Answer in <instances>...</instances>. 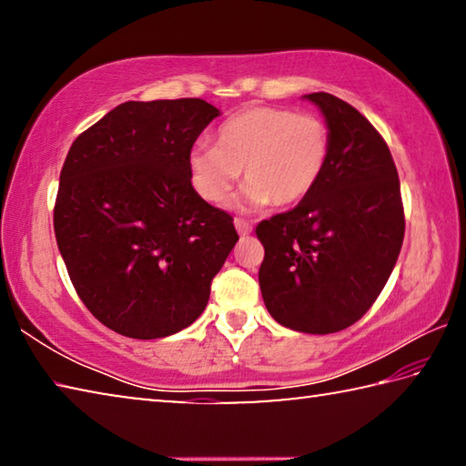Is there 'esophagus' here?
I'll return each instance as SVG.
<instances>
[{
	"label": "esophagus",
	"instance_id": "1",
	"mask_svg": "<svg viewBox=\"0 0 466 466\" xmlns=\"http://www.w3.org/2000/svg\"><path fill=\"white\" fill-rule=\"evenodd\" d=\"M234 226L240 236H248L252 232V226L247 222V219H234Z\"/></svg>",
	"mask_w": 466,
	"mask_h": 466
}]
</instances>
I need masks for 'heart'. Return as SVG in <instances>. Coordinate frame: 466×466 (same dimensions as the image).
<instances>
[{
    "instance_id": "obj_1",
    "label": "heart",
    "mask_w": 466,
    "mask_h": 466,
    "mask_svg": "<svg viewBox=\"0 0 466 466\" xmlns=\"http://www.w3.org/2000/svg\"><path fill=\"white\" fill-rule=\"evenodd\" d=\"M329 129L314 115L281 106H250L216 131L214 146H195L187 168L195 193L219 205L240 172L247 187L236 201L240 211L289 208L306 199L327 168Z\"/></svg>"
}]
</instances>
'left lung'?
I'll use <instances>...</instances> for the list:
<instances>
[{
	"mask_svg": "<svg viewBox=\"0 0 466 466\" xmlns=\"http://www.w3.org/2000/svg\"><path fill=\"white\" fill-rule=\"evenodd\" d=\"M302 98L325 116L327 168L294 209L257 226L265 247L258 286L279 325L327 335L351 327L380 296L405 216L397 167L372 123L333 94Z\"/></svg>",
	"mask_w": 466,
	"mask_h": 466,
	"instance_id": "obj_1",
	"label": "left lung"
}]
</instances>
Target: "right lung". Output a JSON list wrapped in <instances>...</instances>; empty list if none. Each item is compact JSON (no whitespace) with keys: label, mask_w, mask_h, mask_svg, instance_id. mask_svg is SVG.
Here are the masks:
<instances>
[{"label":"right lung","mask_w":466,"mask_h":466,"mask_svg":"<svg viewBox=\"0 0 466 466\" xmlns=\"http://www.w3.org/2000/svg\"><path fill=\"white\" fill-rule=\"evenodd\" d=\"M219 115L201 98L129 100L69 147L55 238L77 296L115 333L160 339L193 325L238 242L232 218L195 193L187 168Z\"/></svg>","instance_id":"right-lung-1"}]
</instances>
